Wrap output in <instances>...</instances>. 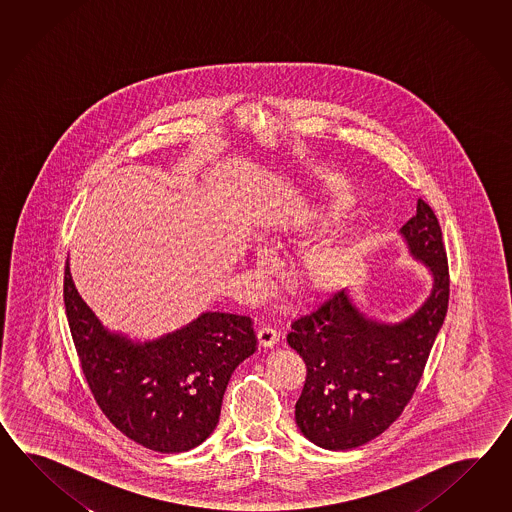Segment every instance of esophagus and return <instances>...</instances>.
<instances>
[{
    "instance_id": "esophagus-1",
    "label": "esophagus",
    "mask_w": 512,
    "mask_h": 512,
    "mask_svg": "<svg viewBox=\"0 0 512 512\" xmlns=\"http://www.w3.org/2000/svg\"><path fill=\"white\" fill-rule=\"evenodd\" d=\"M258 342L263 348H272L278 342V333L271 326H263L258 329Z\"/></svg>"
}]
</instances>
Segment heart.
<instances>
[{
    "instance_id": "obj_1",
    "label": "heart",
    "mask_w": 512,
    "mask_h": 512,
    "mask_svg": "<svg viewBox=\"0 0 512 512\" xmlns=\"http://www.w3.org/2000/svg\"><path fill=\"white\" fill-rule=\"evenodd\" d=\"M344 218L342 208H333L329 212V221H340ZM360 238L344 241L340 245L327 247L311 254L304 261L302 269L296 274V285L307 293L326 294L337 291L348 282L353 267L359 258Z\"/></svg>"
}]
</instances>
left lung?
<instances>
[{
  "instance_id": "obj_1",
  "label": "left lung",
  "mask_w": 512,
  "mask_h": 512,
  "mask_svg": "<svg viewBox=\"0 0 512 512\" xmlns=\"http://www.w3.org/2000/svg\"><path fill=\"white\" fill-rule=\"evenodd\" d=\"M401 236L434 278L432 293L414 315L397 324L377 322L351 302L348 291H337L298 316L287 335L307 368L296 425L327 450L357 448L397 421L443 326L450 296L445 243L434 210L423 199Z\"/></svg>"
}]
</instances>
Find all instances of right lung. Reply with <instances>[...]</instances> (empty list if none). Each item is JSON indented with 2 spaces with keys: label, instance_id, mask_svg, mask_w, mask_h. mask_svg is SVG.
Here are the masks:
<instances>
[{
  "label": "right lung",
  "instance_id": "obj_1",
  "mask_svg": "<svg viewBox=\"0 0 512 512\" xmlns=\"http://www.w3.org/2000/svg\"><path fill=\"white\" fill-rule=\"evenodd\" d=\"M64 304L87 386L111 425L155 452L175 454L214 432L230 377L256 351L249 316L203 313L152 342L109 333L69 272Z\"/></svg>",
  "mask_w": 512,
  "mask_h": 512
}]
</instances>
